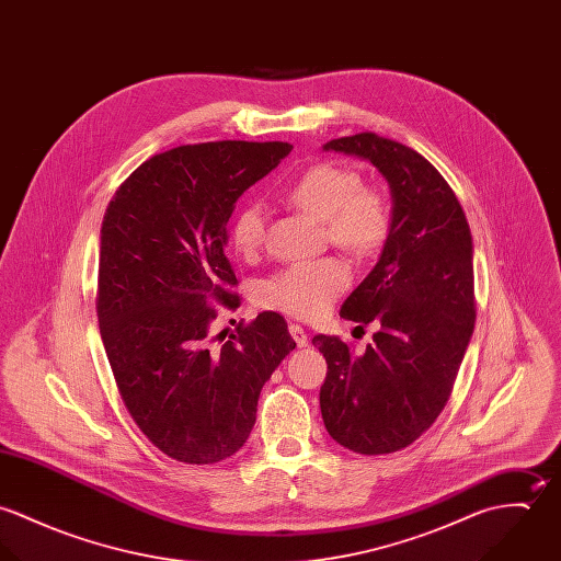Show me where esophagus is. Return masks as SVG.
<instances>
[{
	"mask_svg": "<svg viewBox=\"0 0 561 561\" xmlns=\"http://www.w3.org/2000/svg\"><path fill=\"white\" fill-rule=\"evenodd\" d=\"M289 332H291L294 341L298 343V347H307L309 345V334H307V330L300 323H291Z\"/></svg>",
	"mask_w": 561,
	"mask_h": 561,
	"instance_id": "34e87169",
	"label": "esophagus"
}]
</instances>
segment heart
I'll use <instances>...</instances> for the list:
<instances>
[{"label":"heart","mask_w":561,"mask_h":561,"mask_svg":"<svg viewBox=\"0 0 561 561\" xmlns=\"http://www.w3.org/2000/svg\"><path fill=\"white\" fill-rule=\"evenodd\" d=\"M356 168L343 163H318L302 172L287 190V201L325 222L328 240L356 254L371 256L389 240L393 229V205L389 196L365 185ZM267 231V209L259 201L241 207L231 222L229 238L240 254L261 250ZM350 267L336 256L287 265L265 278L256 289L263 309L291 318L313 320L347 289Z\"/></svg>","instance_id":"1"}]
</instances>
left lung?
<instances>
[{
    "label": "left lung",
    "mask_w": 561,
    "mask_h": 561,
    "mask_svg": "<svg viewBox=\"0 0 561 561\" xmlns=\"http://www.w3.org/2000/svg\"><path fill=\"white\" fill-rule=\"evenodd\" d=\"M325 151L371 161L393 192V229L341 318L380 330L363 354L318 334L328 374L321 416L328 434L363 454L414 443L451 398L476 328L473 241L460 201L443 174L396 140L371 131L330 140Z\"/></svg>",
    "instance_id": "left-lung-1"
}]
</instances>
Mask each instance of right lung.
Here are the masks:
<instances>
[{
  "label": "right lung",
  "mask_w": 561,
  "mask_h": 561,
  "mask_svg": "<svg viewBox=\"0 0 561 561\" xmlns=\"http://www.w3.org/2000/svg\"><path fill=\"white\" fill-rule=\"evenodd\" d=\"M287 142L183 145L138 165L103 225L96 318L116 389L140 432L176 462L214 465L248 440L263 385L296 347L274 311L218 350L211 321L236 311L227 222Z\"/></svg>",
  "instance_id": "right-lung-1"
}]
</instances>
